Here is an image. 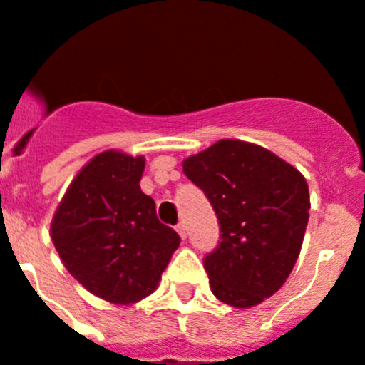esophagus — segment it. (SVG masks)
<instances>
[{"label": "esophagus", "mask_w": 365, "mask_h": 365, "mask_svg": "<svg viewBox=\"0 0 365 365\" xmlns=\"http://www.w3.org/2000/svg\"><path fill=\"white\" fill-rule=\"evenodd\" d=\"M176 232L180 234V237H182V240H185V237H187V229H185V225H183V223H178V225H176Z\"/></svg>", "instance_id": "34e87169"}]
</instances>
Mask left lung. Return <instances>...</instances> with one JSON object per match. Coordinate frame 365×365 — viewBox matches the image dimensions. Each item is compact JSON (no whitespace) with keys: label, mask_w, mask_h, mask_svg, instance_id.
<instances>
[{"label":"left lung","mask_w":365,"mask_h":365,"mask_svg":"<svg viewBox=\"0 0 365 365\" xmlns=\"http://www.w3.org/2000/svg\"><path fill=\"white\" fill-rule=\"evenodd\" d=\"M182 165L220 220L221 241L205 257L210 290L234 308L261 304L284 284L301 252L312 207L306 178L270 149L236 138Z\"/></svg>","instance_id":"8db88e82"}]
</instances>
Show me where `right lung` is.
I'll list each match as a JSON object with an SVG mask.
<instances>
[{"label": "right lung", "mask_w": 365, "mask_h": 365, "mask_svg": "<svg viewBox=\"0 0 365 365\" xmlns=\"http://www.w3.org/2000/svg\"><path fill=\"white\" fill-rule=\"evenodd\" d=\"M144 167V156L98 153L71 180L50 223L66 270L90 294L117 306L151 295L180 245L142 192Z\"/></svg>", "instance_id": "1"}]
</instances>
